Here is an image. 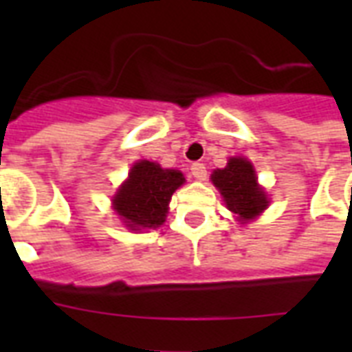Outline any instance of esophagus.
Returning <instances> with one entry per match:
<instances>
[{
	"label": "esophagus",
	"instance_id": "1",
	"mask_svg": "<svg viewBox=\"0 0 352 352\" xmlns=\"http://www.w3.org/2000/svg\"><path fill=\"white\" fill-rule=\"evenodd\" d=\"M190 170H192V175L195 177V179H199V181H204V179H206V166L201 164V162H193Z\"/></svg>",
	"mask_w": 352,
	"mask_h": 352
}]
</instances>
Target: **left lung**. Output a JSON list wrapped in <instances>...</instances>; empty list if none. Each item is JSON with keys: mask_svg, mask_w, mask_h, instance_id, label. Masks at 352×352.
Segmentation results:
<instances>
[{"mask_svg": "<svg viewBox=\"0 0 352 352\" xmlns=\"http://www.w3.org/2000/svg\"><path fill=\"white\" fill-rule=\"evenodd\" d=\"M212 182L219 188L230 212L243 221L254 219L267 208V195L257 186L256 171L246 159H230L223 170H215Z\"/></svg>", "mask_w": 352, "mask_h": 352, "instance_id": "8db88e82", "label": "left lung"}]
</instances>
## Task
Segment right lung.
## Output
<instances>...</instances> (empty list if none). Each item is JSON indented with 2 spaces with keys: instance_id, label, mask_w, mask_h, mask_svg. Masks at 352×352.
<instances>
[{
  "instance_id": "add662e5",
  "label": "right lung",
  "mask_w": 352,
  "mask_h": 352,
  "mask_svg": "<svg viewBox=\"0 0 352 352\" xmlns=\"http://www.w3.org/2000/svg\"><path fill=\"white\" fill-rule=\"evenodd\" d=\"M182 182L181 171L162 170L155 162L140 160L131 168L113 204L127 228H157L166 221L171 195Z\"/></svg>"
}]
</instances>
